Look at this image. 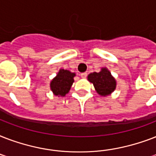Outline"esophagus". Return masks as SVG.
<instances>
[{
    "label": "esophagus",
    "mask_w": 156,
    "mask_h": 156,
    "mask_svg": "<svg viewBox=\"0 0 156 156\" xmlns=\"http://www.w3.org/2000/svg\"><path fill=\"white\" fill-rule=\"evenodd\" d=\"M87 73H81V77H82V78H86V77H87Z\"/></svg>",
    "instance_id": "34e87169"
}]
</instances>
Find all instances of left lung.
<instances>
[{
	"instance_id": "1",
	"label": "left lung",
	"mask_w": 156,
	"mask_h": 156,
	"mask_svg": "<svg viewBox=\"0 0 156 156\" xmlns=\"http://www.w3.org/2000/svg\"><path fill=\"white\" fill-rule=\"evenodd\" d=\"M88 81L93 83L96 92L102 96L110 95L116 89V82L107 68H102L99 73H90Z\"/></svg>"
}]
</instances>
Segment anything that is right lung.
I'll use <instances>...</instances> for the list:
<instances>
[{"label": "right lung", "mask_w": 156, "mask_h": 156, "mask_svg": "<svg viewBox=\"0 0 156 156\" xmlns=\"http://www.w3.org/2000/svg\"><path fill=\"white\" fill-rule=\"evenodd\" d=\"M74 76V73L61 69L50 83V87L54 95L57 96H65L69 91L71 86L73 85Z\"/></svg>", "instance_id": "right-lung-1"}]
</instances>
